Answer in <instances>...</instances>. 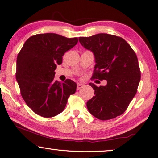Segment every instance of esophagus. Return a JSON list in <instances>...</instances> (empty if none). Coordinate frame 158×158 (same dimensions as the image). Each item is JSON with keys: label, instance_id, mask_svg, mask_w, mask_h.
I'll return each instance as SVG.
<instances>
[{"label": "esophagus", "instance_id": "obj_1", "mask_svg": "<svg viewBox=\"0 0 158 158\" xmlns=\"http://www.w3.org/2000/svg\"><path fill=\"white\" fill-rule=\"evenodd\" d=\"M83 87V85L80 84V83H78L77 84V90H80V89H81Z\"/></svg>", "mask_w": 158, "mask_h": 158}]
</instances>
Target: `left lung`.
<instances>
[{"label":"left lung","mask_w":158,"mask_h":158,"mask_svg":"<svg viewBox=\"0 0 158 158\" xmlns=\"http://www.w3.org/2000/svg\"><path fill=\"white\" fill-rule=\"evenodd\" d=\"M79 42L94 53L93 78L107 82L99 87L89 84L95 91V96L87 102L89 111L101 120L122 115L135 96L140 81L135 53L123 38L108 34L80 37Z\"/></svg>","instance_id":"1"}]
</instances>
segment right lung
I'll use <instances>...</instances> for the list:
<instances>
[{
  "label": "right lung",
  "mask_w": 158,
  "mask_h": 158,
  "mask_svg": "<svg viewBox=\"0 0 158 158\" xmlns=\"http://www.w3.org/2000/svg\"><path fill=\"white\" fill-rule=\"evenodd\" d=\"M77 43L78 38L47 33L33 35L24 43L17 56L16 78L23 98L36 114L44 118L58 115L75 94L76 83L54 80V71L64 53Z\"/></svg>",
  "instance_id": "right-lung-1"
}]
</instances>
